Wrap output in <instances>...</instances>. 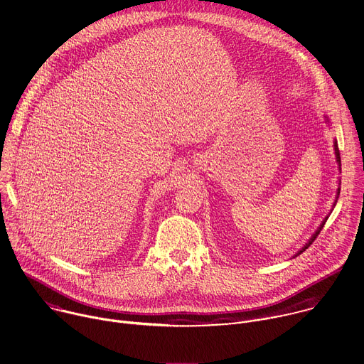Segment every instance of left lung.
Instances as JSON below:
<instances>
[{"instance_id":"1","label":"left lung","mask_w":364,"mask_h":364,"mask_svg":"<svg viewBox=\"0 0 364 364\" xmlns=\"http://www.w3.org/2000/svg\"><path fill=\"white\" fill-rule=\"evenodd\" d=\"M324 118H326V123H327V124L330 126V119H328V117H327V115H324ZM334 156H336V161H337V166H338V171L341 173V161H340V151H338V147H337V141H336V140H334ZM338 194H340V180H338V187H337V191H336V200H334V203H333V207H331L330 213L333 211V208H334V205H336V203H337ZM330 213H328V215H330ZM328 215H326V217H324V220L321 221V224H320V225L317 227V230H316V231L313 232V235H311V237H310V238L307 240V243H306V245H304V246H303V247H301V249H300V250H299V252H297V253H296V255L293 256V259H294V257H297L299 255H301V253H303V252H304L306 249H309V246H310V245L313 243V241L316 240V237H317V235L320 234L321 228L324 227V224H326V221H327Z\"/></svg>"}]
</instances>
